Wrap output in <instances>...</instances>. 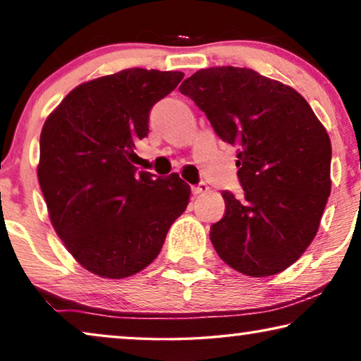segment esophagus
Returning <instances> with one entry per match:
<instances>
[{"instance_id":"obj_1","label":"esophagus","mask_w":361,"mask_h":361,"mask_svg":"<svg viewBox=\"0 0 361 361\" xmlns=\"http://www.w3.org/2000/svg\"><path fill=\"white\" fill-rule=\"evenodd\" d=\"M192 192H194L195 195H200V194H205V192H209V185L205 184V182H199V184L192 187Z\"/></svg>"}]
</instances>
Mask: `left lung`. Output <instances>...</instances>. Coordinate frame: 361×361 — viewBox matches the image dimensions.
<instances>
[{
  "label": "left lung",
  "instance_id": "obj_1",
  "mask_svg": "<svg viewBox=\"0 0 361 361\" xmlns=\"http://www.w3.org/2000/svg\"><path fill=\"white\" fill-rule=\"evenodd\" d=\"M179 90L236 146L243 194L221 192L226 212L210 228L215 251L253 278L289 268L314 240L330 195L332 146L322 123L294 88L251 68H202Z\"/></svg>",
  "mask_w": 361,
  "mask_h": 361
}]
</instances>
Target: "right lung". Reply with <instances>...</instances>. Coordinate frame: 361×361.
Returning a JSON list of instances; mask_svg holds the SVG:
<instances>
[{
    "instance_id": "right-lung-1",
    "label": "right lung",
    "mask_w": 361,
    "mask_h": 361,
    "mask_svg": "<svg viewBox=\"0 0 361 361\" xmlns=\"http://www.w3.org/2000/svg\"><path fill=\"white\" fill-rule=\"evenodd\" d=\"M182 77L126 68L95 78L73 88L44 123L37 177L49 216L93 274L121 279L145 269L189 204L190 187L179 176L154 179L133 161L151 108Z\"/></svg>"
}]
</instances>
